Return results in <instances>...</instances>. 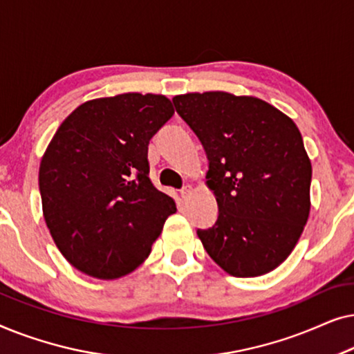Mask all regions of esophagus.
<instances>
[{
  "mask_svg": "<svg viewBox=\"0 0 354 354\" xmlns=\"http://www.w3.org/2000/svg\"><path fill=\"white\" fill-rule=\"evenodd\" d=\"M190 195H192V187L190 185H185L180 190V196L183 198V200H187V198L190 196Z\"/></svg>",
  "mask_w": 354,
  "mask_h": 354,
  "instance_id": "esophagus-1",
  "label": "esophagus"
}]
</instances>
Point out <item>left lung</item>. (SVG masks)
Masks as SVG:
<instances>
[{"mask_svg":"<svg viewBox=\"0 0 354 354\" xmlns=\"http://www.w3.org/2000/svg\"><path fill=\"white\" fill-rule=\"evenodd\" d=\"M205 148L219 214L198 229L207 254L235 277L282 264L309 216L311 162L295 122L253 96L224 91L174 96Z\"/></svg>","mask_w":354,"mask_h":354,"instance_id":"left-lung-1","label":"left lung"}]
</instances>
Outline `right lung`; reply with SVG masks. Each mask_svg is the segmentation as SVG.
<instances>
[{
    "label": "right lung",
    "mask_w": 354,
    "mask_h": 354,
    "mask_svg": "<svg viewBox=\"0 0 354 354\" xmlns=\"http://www.w3.org/2000/svg\"><path fill=\"white\" fill-rule=\"evenodd\" d=\"M174 115L162 95L124 93L80 104L43 154V216L64 258L96 279L137 269L176 203L149 180L148 145Z\"/></svg>",
    "instance_id": "obj_1"
}]
</instances>
